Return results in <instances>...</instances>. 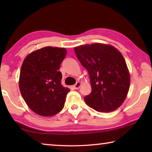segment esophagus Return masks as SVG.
<instances>
[{
	"label": "esophagus",
	"instance_id": "esophagus-1",
	"mask_svg": "<svg viewBox=\"0 0 152 152\" xmlns=\"http://www.w3.org/2000/svg\"><path fill=\"white\" fill-rule=\"evenodd\" d=\"M80 86H81V82H77L74 85V86H73V88H74V89H76V90H77V89L80 88Z\"/></svg>",
	"mask_w": 152,
	"mask_h": 152
}]
</instances>
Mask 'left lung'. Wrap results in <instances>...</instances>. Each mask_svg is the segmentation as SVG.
I'll return each instance as SVG.
<instances>
[{
    "label": "left lung",
    "instance_id": "1",
    "mask_svg": "<svg viewBox=\"0 0 152 152\" xmlns=\"http://www.w3.org/2000/svg\"><path fill=\"white\" fill-rule=\"evenodd\" d=\"M74 50L90 78L92 90L84 97L86 104L99 112L119 108L130 86L129 72L122 54L111 45L102 43L82 45Z\"/></svg>",
    "mask_w": 152,
    "mask_h": 152
}]
</instances>
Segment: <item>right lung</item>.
<instances>
[{
	"label": "right lung",
	"instance_id": "add662e5",
	"mask_svg": "<svg viewBox=\"0 0 152 152\" xmlns=\"http://www.w3.org/2000/svg\"><path fill=\"white\" fill-rule=\"evenodd\" d=\"M66 55L65 48L48 46L32 52L24 59L20 91L28 107L38 115H56L64 107L70 89L62 86L59 69Z\"/></svg>",
	"mask_w": 152,
	"mask_h": 152
}]
</instances>
